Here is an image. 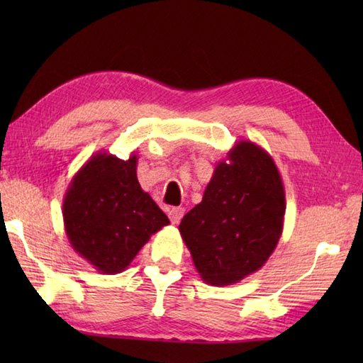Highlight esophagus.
Wrapping results in <instances>:
<instances>
[{
  "label": "esophagus",
  "instance_id": "esophagus-1",
  "mask_svg": "<svg viewBox=\"0 0 363 363\" xmlns=\"http://www.w3.org/2000/svg\"><path fill=\"white\" fill-rule=\"evenodd\" d=\"M168 217L172 220L173 225H177V223H179L181 218L184 217V209L182 207H173V209L168 212Z\"/></svg>",
  "mask_w": 363,
  "mask_h": 363
}]
</instances>
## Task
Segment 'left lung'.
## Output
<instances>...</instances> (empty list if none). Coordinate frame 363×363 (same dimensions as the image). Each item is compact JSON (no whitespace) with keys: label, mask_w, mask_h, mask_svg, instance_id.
Instances as JSON below:
<instances>
[{"label":"left lung","mask_w":363,"mask_h":363,"mask_svg":"<svg viewBox=\"0 0 363 363\" xmlns=\"http://www.w3.org/2000/svg\"><path fill=\"white\" fill-rule=\"evenodd\" d=\"M284 215L285 190L273 157L240 140L215 167L203 201L184 215L179 233L201 279L223 287L264 267Z\"/></svg>","instance_id":"left-lung-1"}]
</instances>
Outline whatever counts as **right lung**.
<instances>
[{
  "label": "right lung",
  "instance_id": "obj_1",
  "mask_svg": "<svg viewBox=\"0 0 363 363\" xmlns=\"http://www.w3.org/2000/svg\"><path fill=\"white\" fill-rule=\"evenodd\" d=\"M64 226L72 248L103 274L125 272L130 262L169 220L142 190L137 156L128 160L98 151L68 186Z\"/></svg>",
  "mask_w": 363,
  "mask_h": 363
}]
</instances>
